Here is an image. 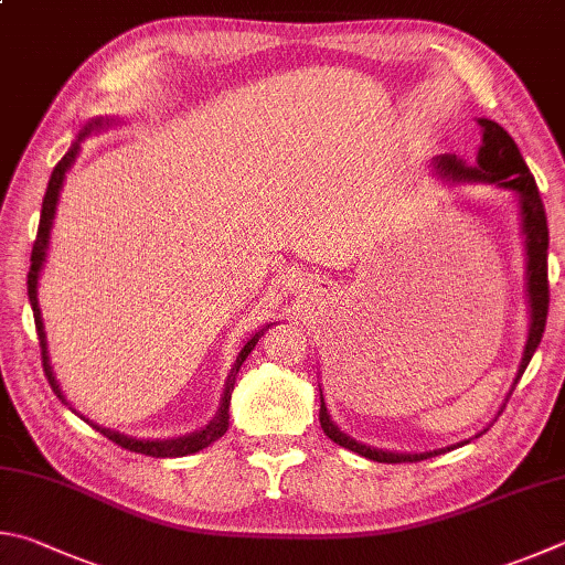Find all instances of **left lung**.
<instances>
[{
	"instance_id": "8db88e82",
	"label": "left lung",
	"mask_w": 565,
	"mask_h": 565,
	"mask_svg": "<svg viewBox=\"0 0 565 565\" xmlns=\"http://www.w3.org/2000/svg\"><path fill=\"white\" fill-rule=\"evenodd\" d=\"M481 128H483V146L479 148V158L477 166L469 168L461 161H457L454 156H444L439 158V168L444 173H449L451 178H463V181H483V183H493L499 188H507V191H513L519 195L521 203V215H523V233H526V247H529V298H531V332H529V342H526V352H523L521 360V370L519 377L513 382L516 387L521 374L526 372L529 362L536 352L539 342L543 338V330H546V318H548V300H551V290H548V223H546V207H543L536 178L529 171L526 161L519 151V146L513 138L503 131V126L497 121H489V118H481ZM320 424L322 431L328 437L340 444V447L350 449L354 454H360L364 459L380 461V463H404V461H422L429 459L434 454L441 451H427V454H392V451H380V449H370L364 444H358L350 439L348 434H342L334 424L330 422L328 407L324 402L320 404Z\"/></svg>"
}]
</instances>
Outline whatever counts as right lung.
<instances>
[{"label": "right lung", "instance_id": "obj_1", "mask_svg": "<svg viewBox=\"0 0 565 565\" xmlns=\"http://www.w3.org/2000/svg\"><path fill=\"white\" fill-rule=\"evenodd\" d=\"M94 124L98 126V121H94ZM94 124H88L84 134H88V128H94ZM76 151H78V143L62 158V161L54 166L52 178H49V185H46V193H44V203H42V217H39V231H36V241H34V247H32V267H29V275H26V292H29V302H32V310H34V324H36V334H39V348H42L44 374H46V380H49V384H52V390H54V394H56L58 399H64V397H62V390H58V384L54 380L52 367H49L42 315H39V302H36V277H39V270H42V263H44V255H46L49 231H52V221H54V211H56V201H58V188H62V183H64V173L68 171V166L74 163ZM267 328H270V324H267ZM263 332L265 330L253 334V340H247V344L241 350V354H237L235 367L231 372V380H227V384H225V394H223L221 409H217L215 419L207 424L205 429L191 434V437L168 439V441H138V439H128V437H124V434H118V431H108V429H102V427H94V429L102 431L108 441L118 444V447H121V449L136 451V454H146V457H156V459L188 457V454H195V451H201L205 447H211L213 441L221 439L223 434L227 431V407H231V394H233V387H235V374H237V370H241V364L245 362L247 354H250V350L255 348V342L260 340Z\"/></svg>", "mask_w": 565, "mask_h": 565}]
</instances>
